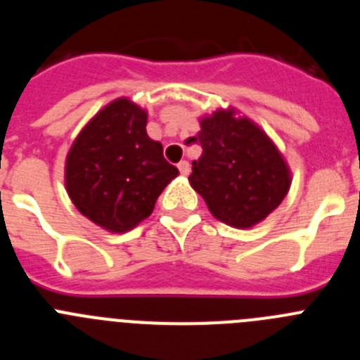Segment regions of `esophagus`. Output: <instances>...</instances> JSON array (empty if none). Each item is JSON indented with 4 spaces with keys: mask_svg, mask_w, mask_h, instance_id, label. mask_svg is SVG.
I'll return each instance as SVG.
<instances>
[{
    "mask_svg": "<svg viewBox=\"0 0 360 360\" xmlns=\"http://www.w3.org/2000/svg\"><path fill=\"white\" fill-rule=\"evenodd\" d=\"M178 169H180V173H182V174H189V171H191L189 162H187V160L180 162V164H178Z\"/></svg>",
    "mask_w": 360,
    "mask_h": 360,
    "instance_id": "1",
    "label": "esophagus"
}]
</instances>
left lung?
<instances>
[{
    "label": "left lung",
    "mask_w": 360,
    "mask_h": 360,
    "mask_svg": "<svg viewBox=\"0 0 360 360\" xmlns=\"http://www.w3.org/2000/svg\"><path fill=\"white\" fill-rule=\"evenodd\" d=\"M193 141L203 153L189 180L224 224L247 229L265 219L287 196L288 167L269 136L249 119L219 110L203 119Z\"/></svg>",
    "instance_id": "8db88e82"
}]
</instances>
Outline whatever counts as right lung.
Masks as SVG:
<instances>
[{
	"label": "right lung",
	"mask_w": 360,
	"mask_h": 360,
	"mask_svg": "<svg viewBox=\"0 0 360 360\" xmlns=\"http://www.w3.org/2000/svg\"><path fill=\"white\" fill-rule=\"evenodd\" d=\"M146 124L144 110L119 98L88 122L66 158L73 205L111 232H126L148 218L178 174L160 142L148 136Z\"/></svg>",
	"instance_id": "right-lung-1"
}]
</instances>
